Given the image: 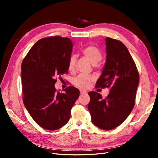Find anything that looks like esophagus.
Instances as JSON below:
<instances>
[{
  "label": "esophagus",
  "mask_w": 158,
  "mask_h": 158,
  "mask_svg": "<svg viewBox=\"0 0 158 158\" xmlns=\"http://www.w3.org/2000/svg\"><path fill=\"white\" fill-rule=\"evenodd\" d=\"M80 92L81 94H86V92H85L84 90H82V89H80Z\"/></svg>",
  "instance_id": "1"
}]
</instances>
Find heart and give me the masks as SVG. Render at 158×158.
<instances>
[{
    "instance_id": "1",
    "label": "heart",
    "mask_w": 158,
    "mask_h": 158,
    "mask_svg": "<svg viewBox=\"0 0 158 158\" xmlns=\"http://www.w3.org/2000/svg\"><path fill=\"white\" fill-rule=\"evenodd\" d=\"M82 53L85 58H87L93 65H96L102 59V53L101 51L98 47L94 45H89L85 47L82 50ZM76 61V56L74 55H71L69 60V70L73 71L74 69ZM93 81L94 78L92 76L85 74H80L74 78L73 84L76 87L85 89L89 86Z\"/></svg>"
}]
</instances>
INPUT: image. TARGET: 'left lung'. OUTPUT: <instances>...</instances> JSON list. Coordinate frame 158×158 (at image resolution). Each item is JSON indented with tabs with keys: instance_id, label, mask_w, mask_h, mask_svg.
Wrapping results in <instances>:
<instances>
[{
	"instance_id": "obj_1",
	"label": "left lung",
	"mask_w": 158,
	"mask_h": 158,
	"mask_svg": "<svg viewBox=\"0 0 158 158\" xmlns=\"http://www.w3.org/2000/svg\"><path fill=\"white\" fill-rule=\"evenodd\" d=\"M106 61L97 88H107L106 98L95 92L88 93V108L94 125L109 131L122 124L135 106L139 74L127 47L120 41L107 37Z\"/></svg>"
}]
</instances>
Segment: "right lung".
<instances>
[{
  "label": "right lung",
  "mask_w": 158,
  "mask_h": 158,
  "mask_svg": "<svg viewBox=\"0 0 158 158\" xmlns=\"http://www.w3.org/2000/svg\"><path fill=\"white\" fill-rule=\"evenodd\" d=\"M73 44L68 37L54 36L37 41L22 64L23 104L38 125L55 131L65 125L80 95L74 86L56 92V78L68 73Z\"/></svg>",
  "instance_id": "add662e5"
}]
</instances>
